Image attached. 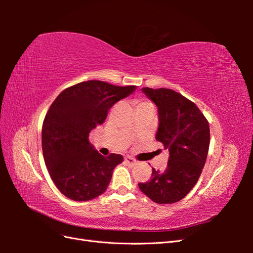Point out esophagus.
I'll return each mask as SVG.
<instances>
[{
    "label": "esophagus",
    "instance_id": "obj_1",
    "mask_svg": "<svg viewBox=\"0 0 253 253\" xmlns=\"http://www.w3.org/2000/svg\"><path fill=\"white\" fill-rule=\"evenodd\" d=\"M125 160H126V164H128L129 166H135V165H137V160H135L133 157H131V156H126L125 157Z\"/></svg>",
    "mask_w": 253,
    "mask_h": 253
}]
</instances>
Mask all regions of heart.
Masks as SVG:
<instances>
[{
  "label": "heart",
  "instance_id": "1",
  "mask_svg": "<svg viewBox=\"0 0 253 253\" xmlns=\"http://www.w3.org/2000/svg\"><path fill=\"white\" fill-rule=\"evenodd\" d=\"M142 104H148V102H140L138 105H142ZM138 105H137V106H138Z\"/></svg>",
  "mask_w": 253,
  "mask_h": 253
}]
</instances>
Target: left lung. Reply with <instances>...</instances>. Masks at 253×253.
<instances>
[{"mask_svg":"<svg viewBox=\"0 0 253 253\" xmlns=\"http://www.w3.org/2000/svg\"><path fill=\"white\" fill-rule=\"evenodd\" d=\"M157 106L156 140L169 150L166 170L153 169L139 189L157 204L179 202L195 186L206 164L210 143L209 124L196 104L170 88L142 87Z\"/></svg>","mask_w":253,"mask_h":253,"instance_id":"8db88e82","label":"left lung"}]
</instances>
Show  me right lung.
<instances>
[{
    "label": "right lung",
    "instance_id": "add662e5",
    "mask_svg": "<svg viewBox=\"0 0 253 253\" xmlns=\"http://www.w3.org/2000/svg\"><path fill=\"white\" fill-rule=\"evenodd\" d=\"M135 89L89 80L64 89L50 105L42 126L43 157L52 181L66 197L86 202L105 192L124 157L99 154L88 136L103 124L112 106Z\"/></svg>",
    "mask_w": 253,
    "mask_h": 253
}]
</instances>
